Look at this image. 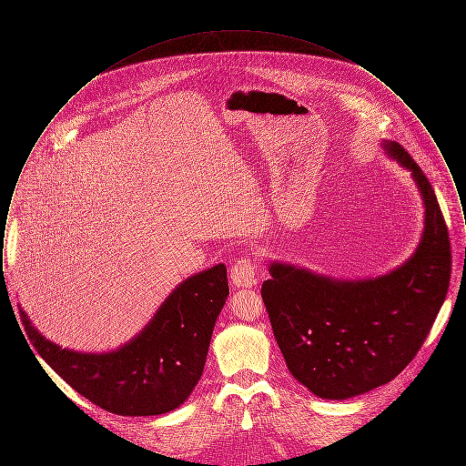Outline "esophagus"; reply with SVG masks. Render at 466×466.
Instances as JSON below:
<instances>
[{
	"label": "esophagus",
	"instance_id": "34e87169",
	"mask_svg": "<svg viewBox=\"0 0 466 466\" xmlns=\"http://www.w3.org/2000/svg\"><path fill=\"white\" fill-rule=\"evenodd\" d=\"M230 281L238 289H253L257 285V264L251 258H241L230 268Z\"/></svg>",
	"mask_w": 466,
	"mask_h": 466
}]
</instances>
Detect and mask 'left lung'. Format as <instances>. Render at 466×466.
<instances>
[{
	"label": "left lung",
	"instance_id": "obj_1",
	"mask_svg": "<svg viewBox=\"0 0 466 466\" xmlns=\"http://www.w3.org/2000/svg\"><path fill=\"white\" fill-rule=\"evenodd\" d=\"M380 147L410 171L421 196L424 222L414 253L397 268L363 279L274 260L262 285L291 376L319 399H351L399 376L420 351L449 289L451 243L437 196L399 143L384 139Z\"/></svg>",
	"mask_w": 466,
	"mask_h": 466
}]
</instances>
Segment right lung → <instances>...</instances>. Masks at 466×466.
Returning <instances> with one entry per match:
<instances>
[{
  "label": "right lung",
  "instance_id": "obj_1",
  "mask_svg": "<svg viewBox=\"0 0 466 466\" xmlns=\"http://www.w3.org/2000/svg\"><path fill=\"white\" fill-rule=\"evenodd\" d=\"M227 297V268L209 267L181 281L141 332L101 353L63 348L21 316L38 355L82 397L118 416H160L198 386Z\"/></svg>",
  "mask_w": 466,
  "mask_h": 466
}]
</instances>
